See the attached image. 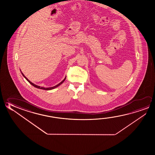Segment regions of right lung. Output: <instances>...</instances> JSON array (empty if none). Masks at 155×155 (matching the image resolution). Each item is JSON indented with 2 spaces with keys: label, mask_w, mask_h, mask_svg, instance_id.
<instances>
[{
  "label": "right lung",
  "mask_w": 155,
  "mask_h": 155,
  "mask_svg": "<svg viewBox=\"0 0 155 155\" xmlns=\"http://www.w3.org/2000/svg\"><path fill=\"white\" fill-rule=\"evenodd\" d=\"M21 74H23V76L24 77H25V78L30 83V84H31L32 85H33V86H35V87H36V88H38V89H43V90H52V89H54V88H56V87H58V86H59L61 84H62L63 83L64 81L65 80V79H66V77L64 79L63 81H61L60 83H59L58 84H57V85H56V86H53V87H47V88H45V87H41V86H38V85H35V84H33V83H32L31 81H30L29 80H28V79L24 75V74L21 72Z\"/></svg>",
  "instance_id": "obj_1"
}]
</instances>
